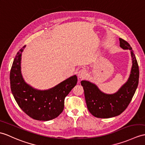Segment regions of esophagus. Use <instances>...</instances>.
Segmentation results:
<instances>
[{"label":"esophagus","mask_w":145,"mask_h":145,"mask_svg":"<svg viewBox=\"0 0 145 145\" xmlns=\"http://www.w3.org/2000/svg\"><path fill=\"white\" fill-rule=\"evenodd\" d=\"M87 75V71L85 69H81L78 72V77L79 78H83Z\"/></svg>","instance_id":"1"}]
</instances>
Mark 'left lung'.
Instances as JSON below:
<instances>
[{
    "mask_svg": "<svg viewBox=\"0 0 145 145\" xmlns=\"http://www.w3.org/2000/svg\"><path fill=\"white\" fill-rule=\"evenodd\" d=\"M119 41L121 48L130 50L132 66L129 78L119 90L112 94H107L101 91L96 84L89 81L81 82L88 109L97 118H110L120 115L129 106L138 85L139 68L133 50L125 40L119 38Z\"/></svg>",
    "mask_w": 145,
    "mask_h": 145,
    "instance_id": "obj_1",
    "label": "left lung"
}]
</instances>
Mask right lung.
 Listing matches in <instances>:
<instances>
[{"instance_id":"add662e5","label":"right lung","mask_w":145,"mask_h":145,"mask_svg":"<svg viewBox=\"0 0 145 145\" xmlns=\"http://www.w3.org/2000/svg\"><path fill=\"white\" fill-rule=\"evenodd\" d=\"M24 46L16 54L10 73L12 95L19 107L30 117L48 121L56 118L62 112L65 97L76 85L74 75L52 88L41 90L27 83L22 74L21 61Z\"/></svg>"}]
</instances>
